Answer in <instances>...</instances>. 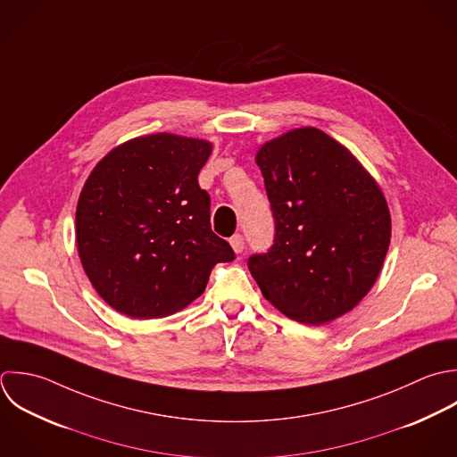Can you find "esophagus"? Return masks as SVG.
<instances>
[{"instance_id":"1","label":"esophagus","mask_w":457,"mask_h":457,"mask_svg":"<svg viewBox=\"0 0 457 457\" xmlns=\"http://www.w3.org/2000/svg\"><path fill=\"white\" fill-rule=\"evenodd\" d=\"M229 244H231V247H233V251H235L237 254H240V253L244 251V245H245V242H244V237H242L240 233L233 235V237L229 238Z\"/></svg>"}]
</instances>
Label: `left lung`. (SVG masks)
<instances>
[{
  "instance_id": "obj_1",
  "label": "left lung",
  "mask_w": 457,
  "mask_h": 457,
  "mask_svg": "<svg viewBox=\"0 0 457 457\" xmlns=\"http://www.w3.org/2000/svg\"><path fill=\"white\" fill-rule=\"evenodd\" d=\"M274 244L247 260L263 297L292 320L320 326L374 287L392 237L386 199L347 147L297 128L256 153Z\"/></svg>"
}]
</instances>
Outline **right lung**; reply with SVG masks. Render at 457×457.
<instances>
[{"label":"right lung","mask_w":457,"mask_h":457,"mask_svg":"<svg viewBox=\"0 0 457 457\" xmlns=\"http://www.w3.org/2000/svg\"><path fill=\"white\" fill-rule=\"evenodd\" d=\"M208 140L154 133L112 149L87 178L76 206V245L101 299L131 319H162L206 288L212 269L233 262L210 226L197 183Z\"/></svg>","instance_id":"obj_1"}]
</instances>
